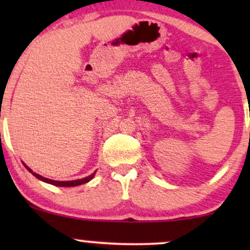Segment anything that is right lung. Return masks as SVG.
<instances>
[{
	"mask_svg": "<svg viewBox=\"0 0 250 250\" xmlns=\"http://www.w3.org/2000/svg\"><path fill=\"white\" fill-rule=\"evenodd\" d=\"M24 165V163H23ZM24 167L28 169V170L30 171L31 174L34 175V176L36 177V179L41 180L43 181V182H47V183H50V185L53 186H57V187H76V186H80V185H83V183H87L90 181L91 179L94 177V175H95V173H93L91 175H89V176L84 177V179H80V180H74V181H54V180H50V179H47V177H43L41 176V175L34 173L33 170L29 167H27V166L24 165Z\"/></svg>",
	"mask_w": 250,
	"mask_h": 250,
	"instance_id": "add662e5",
	"label": "right lung"
}]
</instances>
